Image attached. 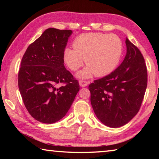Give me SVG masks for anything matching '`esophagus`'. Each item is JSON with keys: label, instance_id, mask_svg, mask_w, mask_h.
I'll return each mask as SVG.
<instances>
[{"label": "esophagus", "instance_id": "obj_1", "mask_svg": "<svg viewBox=\"0 0 159 159\" xmlns=\"http://www.w3.org/2000/svg\"><path fill=\"white\" fill-rule=\"evenodd\" d=\"M88 83H89V82L86 81V80H79V84L80 86H81V87H85L86 85H88Z\"/></svg>", "mask_w": 159, "mask_h": 159}]
</instances>
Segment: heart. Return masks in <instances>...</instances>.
I'll list each match as a JSON object with an SVG mask.
<instances>
[{"label":"heart","mask_w":159,"mask_h":159,"mask_svg":"<svg viewBox=\"0 0 159 159\" xmlns=\"http://www.w3.org/2000/svg\"><path fill=\"white\" fill-rule=\"evenodd\" d=\"M74 48H66L63 59L68 68L76 71L84 63L87 66L77 76L88 79L107 76L116 68L123 54V43L115 34H83L74 40Z\"/></svg>","instance_id":"heart-1"}]
</instances>
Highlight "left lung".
Listing matches in <instances>:
<instances>
[{"mask_svg": "<svg viewBox=\"0 0 159 159\" xmlns=\"http://www.w3.org/2000/svg\"><path fill=\"white\" fill-rule=\"evenodd\" d=\"M125 44L127 53L120 65L88 86L96 116L111 128L125 125L138 114L147 86L143 56L128 39Z\"/></svg>", "mask_w": 159, "mask_h": 159, "instance_id": "obj_1", "label": "left lung"}]
</instances>
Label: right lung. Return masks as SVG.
<instances>
[{"mask_svg": "<svg viewBox=\"0 0 159 159\" xmlns=\"http://www.w3.org/2000/svg\"><path fill=\"white\" fill-rule=\"evenodd\" d=\"M71 34L67 29H46L21 59L19 89L26 109L38 121L61 119L79 91V81L64 65L63 53Z\"/></svg>", "mask_w": 159, "mask_h": 159, "instance_id": "add662e5", "label": "right lung"}]
</instances>
